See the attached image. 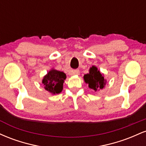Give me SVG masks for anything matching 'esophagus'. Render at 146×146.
Returning a JSON list of instances; mask_svg holds the SVG:
<instances>
[{
	"mask_svg": "<svg viewBox=\"0 0 146 146\" xmlns=\"http://www.w3.org/2000/svg\"><path fill=\"white\" fill-rule=\"evenodd\" d=\"M70 72H71V74H73V75H79V74H80V71H79L78 69L71 70V71Z\"/></svg>",
	"mask_w": 146,
	"mask_h": 146,
	"instance_id": "1",
	"label": "esophagus"
}]
</instances>
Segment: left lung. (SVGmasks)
<instances>
[{
  "instance_id": "8db88e82",
  "label": "left lung",
  "mask_w": 146,
  "mask_h": 146,
  "mask_svg": "<svg viewBox=\"0 0 146 146\" xmlns=\"http://www.w3.org/2000/svg\"><path fill=\"white\" fill-rule=\"evenodd\" d=\"M84 80L88 84V87L95 91L102 89L106 83L104 77L95 66L90 68L89 73L84 75Z\"/></svg>"
}]
</instances>
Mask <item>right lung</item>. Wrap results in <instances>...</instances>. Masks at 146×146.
<instances>
[{
    "label": "right lung",
    "mask_w": 146,
    "mask_h": 146,
    "mask_svg": "<svg viewBox=\"0 0 146 146\" xmlns=\"http://www.w3.org/2000/svg\"><path fill=\"white\" fill-rule=\"evenodd\" d=\"M66 78V75L62 71L51 69L43 78L42 84L45 90L56 95L61 93L63 89V83Z\"/></svg>",
    "instance_id": "right-lung-1"
}]
</instances>
